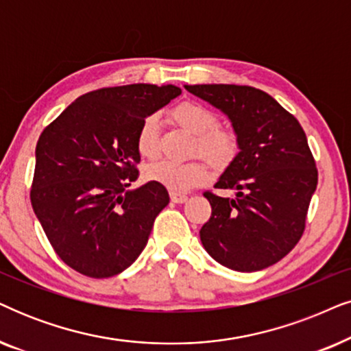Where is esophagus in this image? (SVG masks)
Wrapping results in <instances>:
<instances>
[{"instance_id":"esophagus-1","label":"esophagus","mask_w":351,"mask_h":351,"mask_svg":"<svg viewBox=\"0 0 351 351\" xmlns=\"http://www.w3.org/2000/svg\"><path fill=\"white\" fill-rule=\"evenodd\" d=\"M186 199H189V197H186L185 193H176V192L171 193V202H172V203L180 204V203H185Z\"/></svg>"}]
</instances>
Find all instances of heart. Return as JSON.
<instances>
[{"mask_svg":"<svg viewBox=\"0 0 351 351\" xmlns=\"http://www.w3.org/2000/svg\"><path fill=\"white\" fill-rule=\"evenodd\" d=\"M171 119L195 135L193 153L203 156L213 167L229 166L239 153V136L232 129L217 125V116L203 103L185 99L171 109ZM136 152L147 159L159 153V121L147 116L140 122L135 135ZM148 180L165 185L171 192H185L202 184L208 177V167L199 159L186 162L159 161L145 172Z\"/></svg>","mask_w":351,"mask_h":351,"instance_id":"b5f03b06","label":"heart"}]
</instances>
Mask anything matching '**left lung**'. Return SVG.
Returning <instances> with one entry per match:
<instances>
[{
    "instance_id": "left-lung-1",
    "label": "left lung",
    "mask_w": 351,
    "mask_h": 351,
    "mask_svg": "<svg viewBox=\"0 0 351 351\" xmlns=\"http://www.w3.org/2000/svg\"><path fill=\"white\" fill-rule=\"evenodd\" d=\"M232 121L240 152L215 189L204 192L211 217L199 230L206 252L229 269L253 272L292 252L306 227L317 167L297 117L248 85H185Z\"/></svg>"
}]
</instances>
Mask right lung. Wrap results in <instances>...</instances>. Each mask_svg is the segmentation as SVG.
Returning <instances> with one entry per match:
<instances>
[{
    "label": "right lung",
    "instance_id": "add662e5",
    "mask_svg": "<svg viewBox=\"0 0 351 351\" xmlns=\"http://www.w3.org/2000/svg\"><path fill=\"white\" fill-rule=\"evenodd\" d=\"M179 86L134 84L82 95L45 127L35 148L30 202L49 243L72 269L106 279L138 258L169 203L138 179L140 122L179 97Z\"/></svg>",
    "mask_w": 351,
    "mask_h": 351
}]
</instances>
